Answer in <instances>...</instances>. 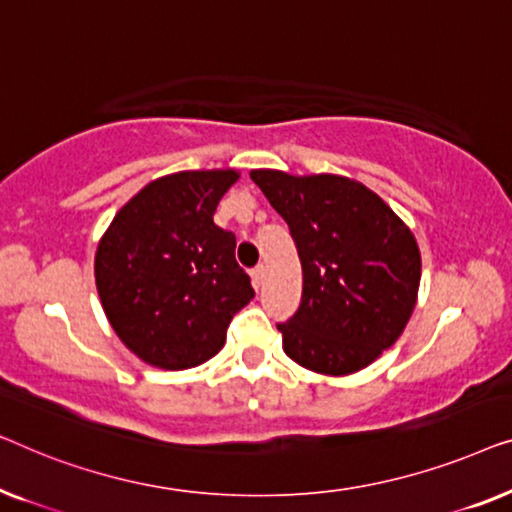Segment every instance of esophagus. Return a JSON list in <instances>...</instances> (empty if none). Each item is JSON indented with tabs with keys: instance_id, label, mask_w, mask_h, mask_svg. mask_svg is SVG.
I'll return each mask as SVG.
<instances>
[{
	"instance_id": "34e87169",
	"label": "esophagus",
	"mask_w": 512,
	"mask_h": 512,
	"mask_svg": "<svg viewBox=\"0 0 512 512\" xmlns=\"http://www.w3.org/2000/svg\"><path fill=\"white\" fill-rule=\"evenodd\" d=\"M264 278H266V266L264 264H257L255 269H253V283H255V287L262 285Z\"/></svg>"
}]
</instances>
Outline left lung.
<instances>
[{
    "instance_id": "left-lung-1",
    "label": "left lung",
    "mask_w": 512,
    "mask_h": 512,
    "mask_svg": "<svg viewBox=\"0 0 512 512\" xmlns=\"http://www.w3.org/2000/svg\"><path fill=\"white\" fill-rule=\"evenodd\" d=\"M283 215L304 271L297 313L278 322L285 355L308 371L348 376L401 336L420 287V248L369 187L343 176L250 171Z\"/></svg>"
}]
</instances>
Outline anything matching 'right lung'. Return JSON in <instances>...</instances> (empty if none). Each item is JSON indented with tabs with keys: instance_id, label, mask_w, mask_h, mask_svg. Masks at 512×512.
<instances>
[{
	"instance_id": "obj_1",
	"label": "right lung",
	"mask_w": 512,
	"mask_h": 512,
	"mask_svg": "<svg viewBox=\"0 0 512 512\" xmlns=\"http://www.w3.org/2000/svg\"><path fill=\"white\" fill-rule=\"evenodd\" d=\"M234 169L181 171L148 183L115 213L95 255L104 313L146 364L181 371L225 345L255 297L236 262V236L213 222Z\"/></svg>"
}]
</instances>
